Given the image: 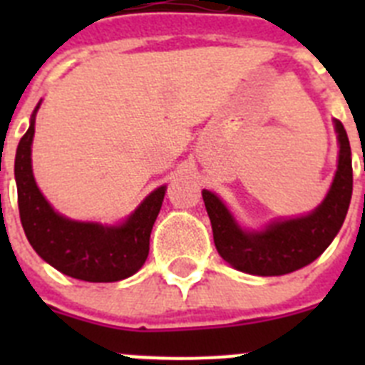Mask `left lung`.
Wrapping results in <instances>:
<instances>
[{
    "mask_svg": "<svg viewBox=\"0 0 365 365\" xmlns=\"http://www.w3.org/2000/svg\"><path fill=\"white\" fill-rule=\"evenodd\" d=\"M333 122L340 146L338 168L327 195L311 214L272 221L261 230H247L235 221L221 197L202 190L215 248L234 269L254 276H283L312 263L333 243L353 195L349 138L341 122L336 118Z\"/></svg>",
    "mask_w": 365,
    "mask_h": 365,
    "instance_id": "obj_1",
    "label": "left lung"
}]
</instances>
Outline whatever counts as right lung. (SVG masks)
Listing matches in <instances>:
<instances>
[{
  "label": "right lung",
  "instance_id": "1",
  "mask_svg": "<svg viewBox=\"0 0 365 365\" xmlns=\"http://www.w3.org/2000/svg\"><path fill=\"white\" fill-rule=\"evenodd\" d=\"M40 104L32 111L31 125L19 140L14 160L19 219L29 243L41 259L71 278L91 283L130 278L150 252V234L166 186L153 190L120 225L74 221L58 214L32 175L31 148Z\"/></svg>",
  "mask_w": 365,
  "mask_h": 365
}]
</instances>
